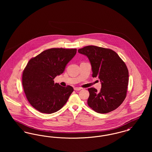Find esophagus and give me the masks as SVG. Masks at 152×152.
<instances>
[{
    "label": "esophagus",
    "mask_w": 152,
    "mask_h": 152,
    "mask_svg": "<svg viewBox=\"0 0 152 152\" xmlns=\"http://www.w3.org/2000/svg\"><path fill=\"white\" fill-rule=\"evenodd\" d=\"M82 88H79V87H75V88H74V89L75 90V91H80V90H81Z\"/></svg>",
    "instance_id": "1"
}]
</instances>
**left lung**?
Instances as JSON below:
<instances>
[{
	"instance_id": "1",
	"label": "left lung",
	"mask_w": 152,
	"mask_h": 152,
	"mask_svg": "<svg viewBox=\"0 0 152 152\" xmlns=\"http://www.w3.org/2000/svg\"><path fill=\"white\" fill-rule=\"evenodd\" d=\"M87 56L92 66V77L101 83L100 92L88 88V105L99 113H107L117 108L124 101L127 92L129 72L123 60L115 51L94 45L78 50Z\"/></svg>"
}]
</instances>
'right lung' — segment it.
Returning <instances> with one entry per match:
<instances>
[{
	"mask_svg": "<svg viewBox=\"0 0 152 152\" xmlns=\"http://www.w3.org/2000/svg\"><path fill=\"white\" fill-rule=\"evenodd\" d=\"M76 49L51 48L29 60L22 76V85L29 104L41 113L59 110L68 101L73 87L61 86L53 79L63 73Z\"/></svg>",
	"mask_w": 152,
	"mask_h": 152,
	"instance_id": "obj_1",
	"label": "right lung"
}]
</instances>
